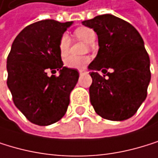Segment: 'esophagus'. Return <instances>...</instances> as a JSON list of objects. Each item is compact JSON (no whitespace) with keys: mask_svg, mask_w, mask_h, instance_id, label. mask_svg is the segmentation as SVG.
I'll return each mask as SVG.
<instances>
[{"mask_svg":"<svg viewBox=\"0 0 158 158\" xmlns=\"http://www.w3.org/2000/svg\"><path fill=\"white\" fill-rule=\"evenodd\" d=\"M86 71L85 70H83V69H79V74L80 75H83V74H85Z\"/></svg>","mask_w":158,"mask_h":158,"instance_id":"esophagus-1","label":"esophagus"}]
</instances>
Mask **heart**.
Returning a JSON list of instances; mask_svg holds the SVG:
<instances>
[{
	"mask_svg": "<svg viewBox=\"0 0 158 158\" xmlns=\"http://www.w3.org/2000/svg\"><path fill=\"white\" fill-rule=\"evenodd\" d=\"M73 33H74V36L76 38L82 40L83 42H85L87 44H92L96 38L95 32L88 27H78L74 30ZM58 48L62 56L67 55L69 48V39L67 34H63L60 37L58 42ZM89 60L90 59L89 56H82V57L69 56L65 60V65L66 67L70 69H82L89 62Z\"/></svg>",
	"mask_w": 158,
	"mask_h": 158,
	"instance_id": "1",
	"label": "heart"
}]
</instances>
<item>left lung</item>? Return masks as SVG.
<instances>
[{
  "mask_svg": "<svg viewBox=\"0 0 158 158\" xmlns=\"http://www.w3.org/2000/svg\"><path fill=\"white\" fill-rule=\"evenodd\" d=\"M82 23L96 32L99 44L97 56L89 66L91 105L105 119H128L146 99L151 80L143 39L130 23L110 14Z\"/></svg>",
  "mask_w": 158,
  "mask_h": 158,
  "instance_id": "obj_1",
  "label": "left lung"
}]
</instances>
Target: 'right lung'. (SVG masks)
<instances>
[{"label":"right lung","mask_w":158,"mask_h":158,"mask_svg":"<svg viewBox=\"0 0 158 158\" xmlns=\"http://www.w3.org/2000/svg\"><path fill=\"white\" fill-rule=\"evenodd\" d=\"M72 22L43 20L24 27L7 56V87L15 106L33 124L48 126L68 110L79 73L63 67L58 42ZM60 71L59 77L47 71Z\"/></svg>","instance_id":"add662e5"}]
</instances>
